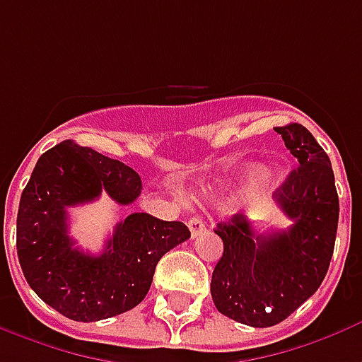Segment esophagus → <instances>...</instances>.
Masks as SVG:
<instances>
[{
  "instance_id": "obj_1",
  "label": "esophagus",
  "mask_w": 362,
  "mask_h": 362,
  "mask_svg": "<svg viewBox=\"0 0 362 362\" xmlns=\"http://www.w3.org/2000/svg\"><path fill=\"white\" fill-rule=\"evenodd\" d=\"M188 228L189 233H192V236H197L205 230V223L199 219V217H192V219L188 221Z\"/></svg>"
}]
</instances>
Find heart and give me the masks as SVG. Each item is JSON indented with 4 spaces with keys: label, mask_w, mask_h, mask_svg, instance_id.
Instances as JSON below:
<instances>
[{
    "label": "heart",
    "mask_w": 362,
    "mask_h": 362,
    "mask_svg": "<svg viewBox=\"0 0 362 362\" xmlns=\"http://www.w3.org/2000/svg\"><path fill=\"white\" fill-rule=\"evenodd\" d=\"M248 176H250L252 180H259V178L264 176V170H262V168H250V170H248Z\"/></svg>",
    "instance_id": "1"
}]
</instances>
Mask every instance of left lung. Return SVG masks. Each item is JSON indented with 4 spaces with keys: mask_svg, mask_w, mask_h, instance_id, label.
Returning a JSON list of instances; mask_svg holds the SVG:
<instances>
[{
    "mask_svg": "<svg viewBox=\"0 0 362 362\" xmlns=\"http://www.w3.org/2000/svg\"><path fill=\"white\" fill-rule=\"evenodd\" d=\"M298 168L273 199L293 225L256 233L246 215L219 223L223 256L213 269L211 296L221 314L252 327L288 318L326 277L339 221V197L326 151L300 124L275 127Z\"/></svg>",
    "mask_w": 362,
    "mask_h": 362,
    "instance_id": "1",
    "label": "left lung"
}]
</instances>
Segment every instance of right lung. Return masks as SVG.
I'll use <instances>...</instances> for the list:
<instances>
[{"instance_id":"obj_1","label":"right lung","mask_w":362,"mask_h":362,"mask_svg":"<svg viewBox=\"0 0 362 362\" xmlns=\"http://www.w3.org/2000/svg\"><path fill=\"white\" fill-rule=\"evenodd\" d=\"M141 188L134 168L74 141L38 158L21 196L17 256L27 283L48 306L75 322H96L145 298L158 259L189 238L184 223L132 213L98 256L75 248L67 230V207L95 202L103 192L129 205Z\"/></svg>"}]
</instances>
